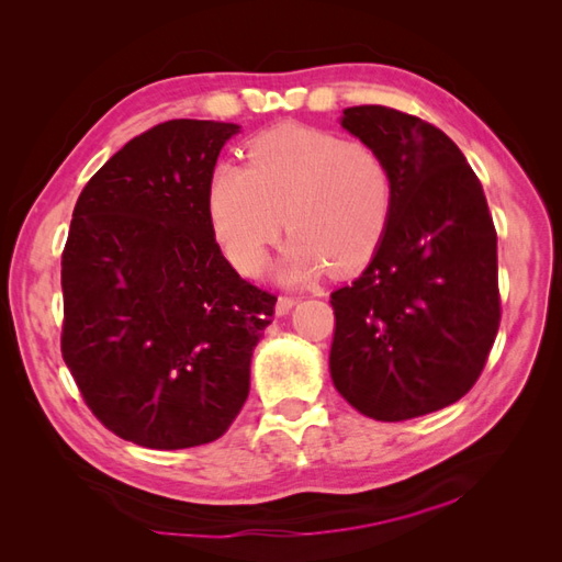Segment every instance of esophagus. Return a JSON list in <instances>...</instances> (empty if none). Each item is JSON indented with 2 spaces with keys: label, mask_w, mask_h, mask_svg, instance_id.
Wrapping results in <instances>:
<instances>
[{
  "label": "esophagus",
  "mask_w": 562,
  "mask_h": 562,
  "mask_svg": "<svg viewBox=\"0 0 562 562\" xmlns=\"http://www.w3.org/2000/svg\"><path fill=\"white\" fill-rule=\"evenodd\" d=\"M297 304V297H288V295H281L277 300V316H285L288 312H291Z\"/></svg>",
  "instance_id": "obj_1"
}]
</instances>
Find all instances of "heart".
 <instances>
[{"instance_id": "heart-1", "label": "heart", "mask_w": 562, "mask_h": 562, "mask_svg": "<svg viewBox=\"0 0 562 562\" xmlns=\"http://www.w3.org/2000/svg\"><path fill=\"white\" fill-rule=\"evenodd\" d=\"M244 157V166H220L209 190L213 234L241 274H260L283 225L293 234L279 265L283 281L372 258L394 201L389 164L375 147L285 124L252 138Z\"/></svg>"}]
</instances>
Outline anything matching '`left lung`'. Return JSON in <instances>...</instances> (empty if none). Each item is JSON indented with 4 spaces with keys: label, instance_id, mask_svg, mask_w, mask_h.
Listing matches in <instances>:
<instances>
[{
    "label": "left lung",
    "instance_id": "left-lung-1",
    "mask_svg": "<svg viewBox=\"0 0 562 562\" xmlns=\"http://www.w3.org/2000/svg\"><path fill=\"white\" fill-rule=\"evenodd\" d=\"M342 126L384 157L394 201L375 258L330 295L333 384L372 419L429 415L467 394L495 345V223L440 128L382 105L347 108Z\"/></svg>",
    "mask_w": 562,
    "mask_h": 562
}]
</instances>
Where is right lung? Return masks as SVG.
<instances>
[{"label": "right lung", "instance_id": "right-lung-1", "mask_svg": "<svg viewBox=\"0 0 562 562\" xmlns=\"http://www.w3.org/2000/svg\"><path fill=\"white\" fill-rule=\"evenodd\" d=\"M236 124L171 119L83 187L63 250L60 351L91 413L151 450L211 443L241 413L277 295L220 250L209 190Z\"/></svg>", "mask_w": 562, "mask_h": 562}]
</instances>
